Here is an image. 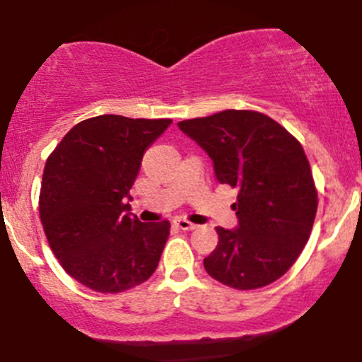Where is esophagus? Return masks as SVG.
I'll return each mask as SVG.
<instances>
[{"instance_id":"1","label":"esophagus","mask_w":362,"mask_h":362,"mask_svg":"<svg viewBox=\"0 0 362 362\" xmlns=\"http://www.w3.org/2000/svg\"><path fill=\"white\" fill-rule=\"evenodd\" d=\"M173 223H175V226H177V228H180V230H184V231L194 230V228H196V224L189 223L187 219H182V217H177V219H175Z\"/></svg>"}]
</instances>
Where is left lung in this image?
<instances>
[{
    "instance_id": "obj_1",
    "label": "left lung",
    "mask_w": 362,
    "mask_h": 362,
    "mask_svg": "<svg viewBox=\"0 0 362 362\" xmlns=\"http://www.w3.org/2000/svg\"><path fill=\"white\" fill-rule=\"evenodd\" d=\"M214 163L219 184L238 191L235 230L217 226V247L203 267L223 285L255 290L281 278L303 252L318 196L300 143L256 111L226 110L178 122Z\"/></svg>"
}]
</instances>
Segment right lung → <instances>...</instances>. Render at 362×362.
Segmentation results:
<instances>
[{
  "mask_svg": "<svg viewBox=\"0 0 362 362\" xmlns=\"http://www.w3.org/2000/svg\"><path fill=\"white\" fill-rule=\"evenodd\" d=\"M171 120L100 115L74 125L49 156L40 219L69 276L100 293H118L156 272L170 223L131 214V191L148 146Z\"/></svg>",
  "mask_w": 362,
  "mask_h": 362,
  "instance_id": "right-lung-1",
  "label": "right lung"
}]
</instances>
